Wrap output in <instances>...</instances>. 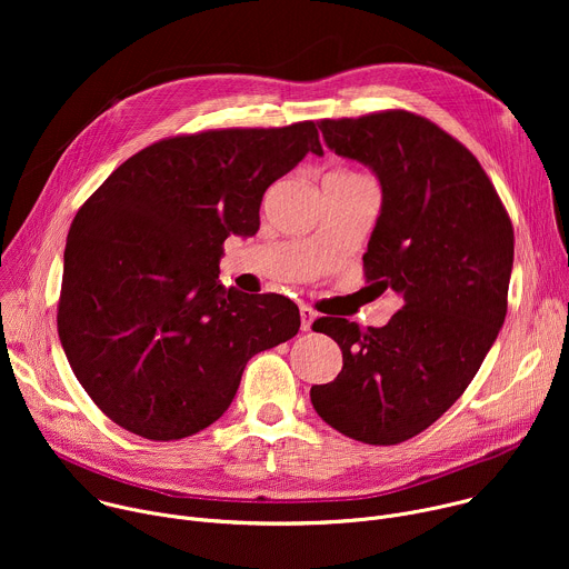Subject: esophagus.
I'll use <instances>...</instances> for the list:
<instances>
[{
	"mask_svg": "<svg viewBox=\"0 0 569 569\" xmlns=\"http://www.w3.org/2000/svg\"><path fill=\"white\" fill-rule=\"evenodd\" d=\"M299 317H301V331H310L317 312H315L310 306H301V308H299Z\"/></svg>",
	"mask_w": 569,
	"mask_h": 569,
	"instance_id": "1",
	"label": "esophagus"
}]
</instances>
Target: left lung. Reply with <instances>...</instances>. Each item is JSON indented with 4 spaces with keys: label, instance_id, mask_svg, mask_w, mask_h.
Instances as JSON below:
<instances>
[{
    "label": "left lung",
    "instance_id": "1",
    "mask_svg": "<svg viewBox=\"0 0 569 569\" xmlns=\"http://www.w3.org/2000/svg\"><path fill=\"white\" fill-rule=\"evenodd\" d=\"M336 154L369 167L382 207L367 281L402 306L380 329L319 317L342 349V371L315 385V412L362 443L393 446L430 428L463 393L493 347L513 268V224L477 157L408 110L321 119Z\"/></svg>",
    "mask_w": 569,
    "mask_h": 569
}]
</instances>
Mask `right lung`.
<instances>
[{
	"label": "right lung",
	"instance_id": "1",
	"mask_svg": "<svg viewBox=\"0 0 569 569\" xmlns=\"http://www.w3.org/2000/svg\"><path fill=\"white\" fill-rule=\"evenodd\" d=\"M323 154L315 121L161 139L78 209L58 336L99 410L150 441L191 437L231 405L248 360L299 331L283 295L218 283L229 233L259 231L272 182Z\"/></svg>",
	"mask_w": 569,
	"mask_h": 569
}]
</instances>
